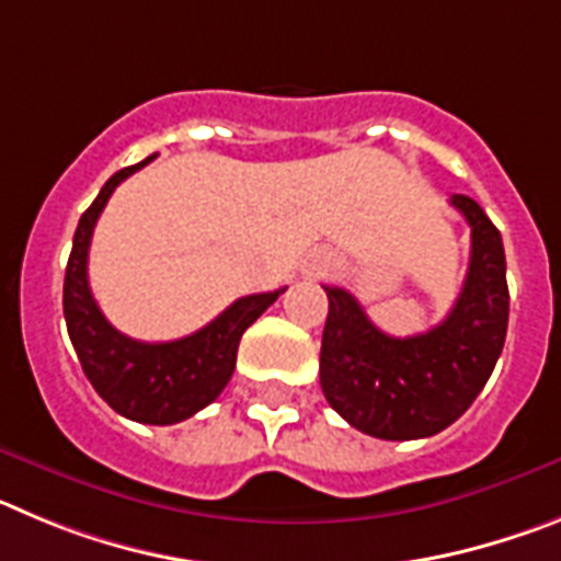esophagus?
I'll list each match as a JSON object with an SVG mask.
<instances>
[{"instance_id": "1", "label": "esophagus", "mask_w": 561, "mask_h": 561, "mask_svg": "<svg viewBox=\"0 0 561 561\" xmlns=\"http://www.w3.org/2000/svg\"><path fill=\"white\" fill-rule=\"evenodd\" d=\"M336 261L331 255H325V252H317L314 257H311V275L314 277H325L329 272H334Z\"/></svg>"}]
</instances>
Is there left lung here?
I'll use <instances>...</instances> for the list:
<instances>
[{"mask_svg":"<svg viewBox=\"0 0 561 561\" xmlns=\"http://www.w3.org/2000/svg\"><path fill=\"white\" fill-rule=\"evenodd\" d=\"M449 202L472 227V255L444 323L399 340L376 329L351 291L323 286L329 317L320 385L331 408L374 438L415 440L447 430L472 408L503 354L508 329L503 238L478 202L460 193Z\"/></svg>","mask_w":561,"mask_h":561,"instance_id":"left-lung-1","label":"left lung"}]
</instances>
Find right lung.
I'll use <instances>...</instances> for the list:
<instances>
[{
	"label": "right lung",
	"instance_id": "obj_1",
	"mask_svg": "<svg viewBox=\"0 0 561 561\" xmlns=\"http://www.w3.org/2000/svg\"><path fill=\"white\" fill-rule=\"evenodd\" d=\"M153 157L117 171L78 221L64 275V317L81 368L114 413L140 424H176L219 399L227 388L241 334L275 304L280 291L238 297L213 323L171 342H140L121 334L98 309L89 289L87 261L98 216L114 187Z\"/></svg>",
	"mask_w": 561,
	"mask_h": 561
}]
</instances>
